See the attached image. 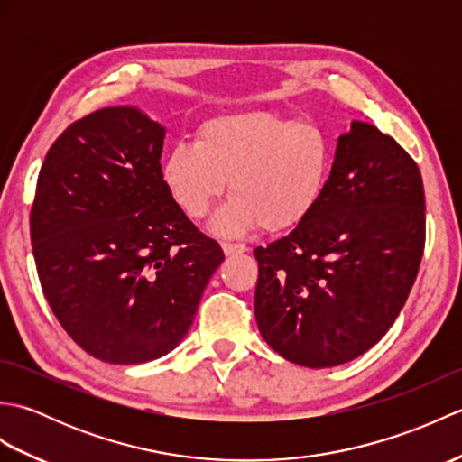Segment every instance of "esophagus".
<instances>
[{"label":"esophagus","mask_w":462,"mask_h":462,"mask_svg":"<svg viewBox=\"0 0 462 462\" xmlns=\"http://www.w3.org/2000/svg\"><path fill=\"white\" fill-rule=\"evenodd\" d=\"M222 250L226 256H238V254H244L248 248L244 244H234V242H222Z\"/></svg>","instance_id":"34e87169"}]
</instances>
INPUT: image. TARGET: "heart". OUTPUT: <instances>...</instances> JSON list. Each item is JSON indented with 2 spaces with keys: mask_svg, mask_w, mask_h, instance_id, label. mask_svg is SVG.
<instances>
[{
  "mask_svg": "<svg viewBox=\"0 0 462 462\" xmlns=\"http://www.w3.org/2000/svg\"><path fill=\"white\" fill-rule=\"evenodd\" d=\"M329 171L321 126L272 111L212 116L196 143H176L161 164L166 190L190 218L208 214L230 179L232 199L210 224L222 236L296 228L318 206Z\"/></svg>",
  "mask_w": 462,
  "mask_h": 462,
  "instance_id": "b5f03b06",
  "label": "heart"
}]
</instances>
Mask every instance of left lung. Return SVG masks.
Masks as SVG:
<instances>
[{
  "instance_id": "1",
  "label": "left lung",
  "mask_w": 462,
  "mask_h": 462,
  "mask_svg": "<svg viewBox=\"0 0 462 462\" xmlns=\"http://www.w3.org/2000/svg\"><path fill=\"white\" fill-rule=\"evenodd\" d=\"M423 246L419 166L377 126L353 121L313 212L288 236L254 250L262 337L311 369L363 356L403 310Z\"/></svg>"
}]
</instances>
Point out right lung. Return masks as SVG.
Masks as SVG:
<instances>
[{"label": "right lung", "mask_w": 462, "mask_h": 462, "mask_svg": "<svg viewBox=\"0 0 462 462\" xmlns=\"http://www.w3.org/2000/svg\"><path fill=\"white\" fill-rule=\"evenodd\" d=\"M164 126L106 106L49 149L32 208L39 282L89 356L134 365L189 333L222 248L186 218L161 172Z\"/></svg>", "instance_id": "obj_1"}]
</instances>
